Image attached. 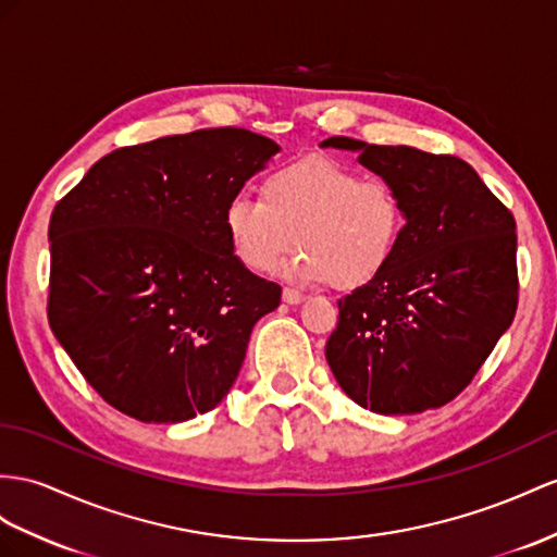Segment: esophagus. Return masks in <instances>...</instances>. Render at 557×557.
Masks as SVG:
<instances>
[{"instance_id": "obj_1", "label": "esophagus", "mask_w": 557, "mask_h": 557, "mask_svg": "<svg viewBox=\"0 0 557 557\" xmlns=\"http://www.w3.org/2000/svg\"><path fill=\"white\" fill-rule=\"evenodd\" d=\"M282 298H284V304H289V306H298L301 301H306V296L301 292L289 289V287L282 292Z\"/></svg>"}]
</instances>
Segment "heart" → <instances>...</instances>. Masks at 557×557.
Segmentation results:
<instances>
[{
	"label": "heart",
	"instance_id": "heart-1",
	"mask_svg": "<svg viewBox=\"0 0 557 557\" xmlns=\"http://www.w3.org/2000/svg\"><path fill=\"white\" fill-rule=\"evenodd\" d=\"M235 259L270 273L296 245L289 277L360 289L395 259L405 235V207L388 181L362 178L346 164L308 157L263 178L261 197L235 195L223 209Z\"/></svg>",
	"mask_w": 557,
	"mask_h": 557
}]
</instances>
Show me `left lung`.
<instances>
[{"label": "left lung", "mask_w": 557, "mask_h": 557, "mask_svg": "<svg viewBox=\"0 0 557 557\" xmlns=\"http://www.w3.org/2000/svg\"><path fill=\"white\" fill-rule=\"evenodd\" d=\"M320 146L358 152L405 207L391 265L338 301L324 348L332 374L383 417L447 405L516 318V219L459 157L346 136Z\"/></svg>", "instance_id": "obj_1"}]
</instances>
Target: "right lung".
Masks as SVG:
<instances>
[{"label":"right lung","mask_w":557,"mask_h":557,"mask_svg":"<svg viewBox=\"0 0 557 557\" xmlns=\"http://www.w3.org/2000/svg\"><path fill=\"white\" fill-rule=\"evenodd\" d=\"M277 152L235 126L164 136L106 154L55 205L51 332L122 414L188 421L233 388L282 289L235 259L223 209Z\"/></svg>","instance_id":"obj_1"}]
</instances>
